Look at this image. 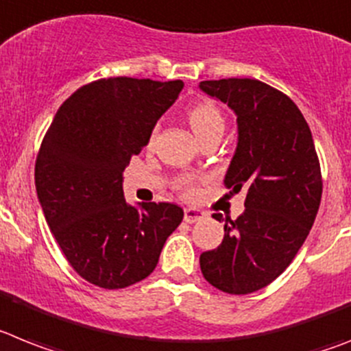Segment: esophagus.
<instances>
[{
  "instance_id": "esophagus-1",
  "label": "esophagus",
  "mask_w": 351,
  "mask_h": 351,
  "mask_svg": "<svg viewBox=\"0 0 351 351\" xmlns=\"http://www.w3.org/2000/svg\"><path fill=\"white\" fill-rule=\"evenodd\" d=\"M202 218H204V213L199 211V209H193V208L184 209V221H188V223H195V221L202 220Z\"/></svg>"
}]
</instances>
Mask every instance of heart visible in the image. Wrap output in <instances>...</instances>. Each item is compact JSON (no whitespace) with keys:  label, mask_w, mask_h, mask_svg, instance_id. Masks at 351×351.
Segmentation results:
<instances>
[{"label":"heart","mask_w":351,"mask_h":351,"mask_svg":"<svg viewBox=\"0 0 351 351\" xmlns=\"http://www.w3.org/2000/svg\"><path fill=\"white\" fill-rule=\"evenodd\" d=\"M188 121H190L191 130L195 131L200 140L204 138L206 134L213 133V131H223V115L211 103H200L191 108L188 112ZM178 188L182 191V195H195V179L190 178V176H184L178 181Z\"/></svg>","instance_id":"obj_1"}]
</instances>
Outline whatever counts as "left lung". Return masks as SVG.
I'll list each match as a JSON object with an SVG mask.
<instances>
[{
  "mask_svg": "<svg viewBox=\"0 0 351 351\" xmlns=\"http://www.w3.org/2000/svg\"><path fill=\"white\" fill-rule=\"evenodd\" d=\"M200 88L238 117L223 182L247 190L245 211L226 218L221 245L200 254V269L220 291L248 295L274 282L309 234L322 202L319 160L309 124L280 90L250 77L200 82Z\"/></svg>",
  "mask_w": 351,
  "mask_h": 351,
  "instance_id": "obj_1",
  "label": "left lung"
}]
</instances>
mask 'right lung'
<instances>
[{
	"mask_svg": "<svg viewBox=\"0 0 351 351\" xmlns=\"http://www.w3.org/2000/svg\"><path fill=\"white\" fill-rule=\"evenodd\" d=\"M181 90V80L103 77L65 99L42 140L35 161L42 211L69 265L94 286L121 289L149 277L182 221L179 206L134 208L122 191V172Z\"/></svg>",
	"mask_w": 351,
	"mask_h": 351,
	"instance_id": "obj_1",
	"label": "right lung"
}]
</instances>
